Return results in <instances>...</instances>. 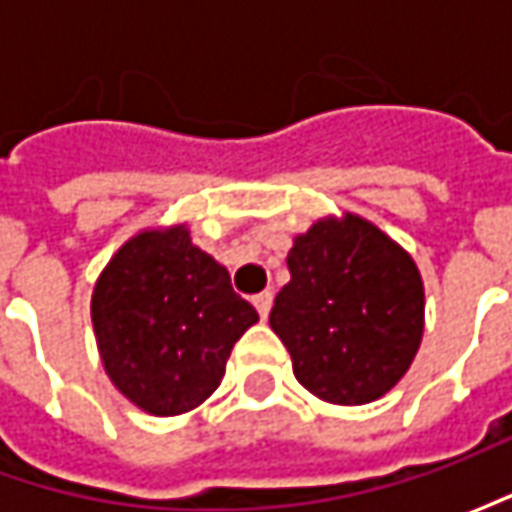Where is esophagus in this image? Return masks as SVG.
Returning a JSON list of instances; mask_svg holds the SVG:
<instances>
[{
  "label": "esophagus",
  "mask_w": 512,
  "mask_h": 512,
  "mask_svg": "<svg viewBox=\"0 0 512 512\" xmlns=\"http://www.w3.org/2000/svg\"><path fill=\"white\" fill-rule=\"evenodd\" d=\"M253 305H256V310H259V316L267 319V313H270V307H273V293H270V290L256 293V296H253Z\"/></svg>",
  "instance_id": "1"
}]
</instances>
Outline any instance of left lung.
<instances>
[{
	"label": "left lung",
	"instance_id": "left-lung-1",
	"mask_svg": "<svg viewBox=\"0 0 512 512\" xmlns=\"http://www.w3.org/2000/svg\"><path fill=\"white\" fill-rule=\"evenodd\" d=\"M270 327L302 387L330 404L382 399L410 370L424 333L413 256L356 213L325 216L293 239Z\"/></svg>",
	"mask_w": 512,
	"mask_h": 512
}]
</instances>
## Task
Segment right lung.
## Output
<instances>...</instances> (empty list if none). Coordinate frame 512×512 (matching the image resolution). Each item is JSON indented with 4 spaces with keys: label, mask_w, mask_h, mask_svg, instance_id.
I'll return each instance as SVG.
<instances>
[{
    "label": "right lung",
    "mask_w": 512,
    "mask_h": 512,
    "mask_svg": "<svg viewBox=\"0 0 512 512\" xmlns=\"http://www.w3.org/2000/svg\"><path fill=\"white\" fill-rule=\"evenodd\" d=\"M90 322L113 387L150 416H182L219 387L259 313L190 242L187 225H170L139 230L110 256Z\"/></svg>",
    "instance_id": "add662e5"
}]
</instances>
